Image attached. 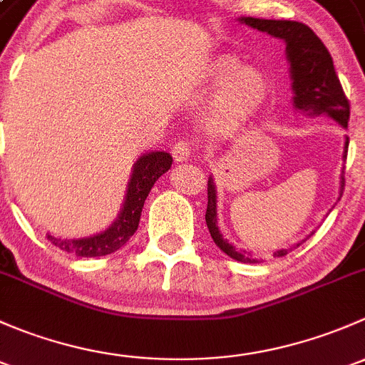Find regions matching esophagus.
<instances>
[{"label":"esophagus","mask_w":365,"mask_h":365,"mask_svg":"<svg viewBox=\"0 0 365 365\" xmlns=\"http://www.w3.org/2000/svg\"><path fill=\"white\" fill-rule=\"evenodd\" d=\"M173 157H175L176 162H185L192 157V148H190L189 143L180 141L173 146Z\"/></svg>","instance_id":"obj_1"}]
</instances>
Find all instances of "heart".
Listing matches in <instances>:
<instances>
[{"label": "heart", "mask_w": 365, "mask_h": 365, "mask_svg": "<svg viewBox=\"0 0 365 365\" xmlns=\"http://www.w3.org/2000/svg\"><path fill=\"white\" fill-rule=\"evenodd\" d=\"M238 67V58L220 56L206 68L205 76L210 83L225 81L206 111V123L213 130L235 127L267 95L268 81L259 68Z\"/></svg>", "instance_id": "b5f03b06"}]
</instances>
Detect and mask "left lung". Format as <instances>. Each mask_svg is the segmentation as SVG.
I'll return each instance as SVG.
<instances>
[{
    "mask_svg": "<svg viewBox=\"0 0 365 365\" xmlns=\"http://www.w3.org/2000/svg\"><path fill=\"white\" fill-rule=\"evenodd\" d=\"M240 23L251 26L257 31L277 36L286 42V56L289 61V73H292L293 81L292 88L295 93L293 104L297 109L309 114H329L342 127H348L349 102L342 91L341 81L334 68L332 56L325 43L316 36V33L309 26L297 23V21L254 19V17H240ZM348 138H346L344 153H342L344 160L346 153H348ZM342 190H344V176H341V196ZM205 219L210 235L220 251L242 263H257L251 252L237 251L220 235L219 227H217V189L212 176L208 178V206H206ZM298 245L300 244H297V247ZM288 251L289 249L275 251L274 257L286 256Z\"/></svg>",
    "mask_w": 365,
    "mask_h": 365,
    "instance_id": "8db88e82",
    "label": "left lung"
}]
</instances>
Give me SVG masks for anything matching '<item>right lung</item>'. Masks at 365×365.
<instances>
[{
    "label": "right lung",
    "instance_id": "obj_1",
    "mask_svg": "<svg viewBox=\"0 0 365 365\" xmlns=\"http://www.w3.org/2000/svg\"><path fill=\"white\" fill-rule=\"evenodd\" d=\"M173 157L165 152H150L139 157L132 169L130 182L127 185L123 208L118 213L116 220L102 233L79 240H63L47 233V240L61 251L76 254L81 257L106 256L123 247L132 235L135 233L141 219L143 206L152 190L153 183L171 168Z\"/></svg>",
    "mask_w": 365,
    "mask_h": 365
}]
</instances>
